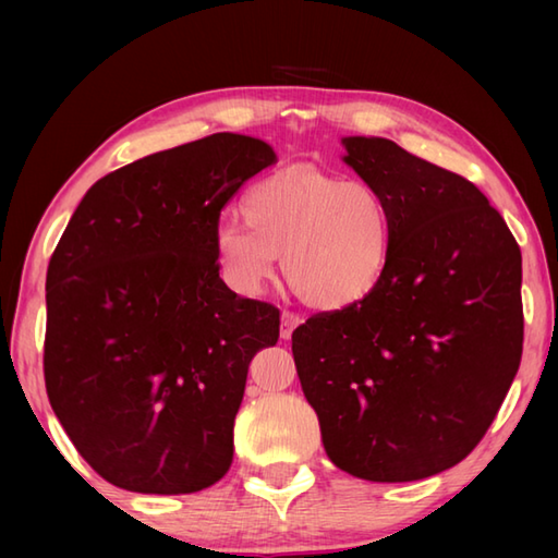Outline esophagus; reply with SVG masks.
Wrapping results in <instances>:
<instances>
[{"mask_svg": "<svg viewBox=\"0 0 558 558\" xmlns=\"http://www.w3.org/2000/svg\"><path fill=\"white\" fill-rule=\"evenodd\" d=\"M302 324V318L298 316V314H292V312H286L280 316V338L282 340H290L292 338V330L298 328Z\"/></svg>", "mask_w": 558, "mask_h": 558, "instance_id": "1", "label": "esophagus"}]
</instances>
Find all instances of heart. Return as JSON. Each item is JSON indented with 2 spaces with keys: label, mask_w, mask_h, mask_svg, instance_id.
<instances>
[{
  "label": "heart",
  "mask_w": 558,
  "mask_h": 558,
  "mask_svg": "<svg viewBox=\"0 0 558 558\" xmlns=\"http://www.w3.org/2000/svg\"><path fill=\"white\" fill-rule=\"evenodd\" d=\"M240 216L242 225L225 222L213 240L220 278L234 292L258 294L280 256L292 292L318 312L350 310L381 286L393 216L369 184L294 165L248 186Z\"/></svg>",
  "instance_id": "1"
}]
</instances>
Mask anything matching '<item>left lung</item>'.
<instances>
[{
  "label": "left lung",
  "mask_w": 558,
  "mask_h": 558,
  "mask_svg": "<svg viewBox=\"0 0 558 558\" xmlns=\"http://www.w3.org/2000/svg\"><path fill=\"white\" fill-rule=\"evenodd\" d=\"M342 146L393 216L390 264L364 302L294 330V364L336 468L369 482L424 480L472 453L513 384L523 258L465 177L388 138Z\"/></svg>",
  "instance_id": "obj_1"
}]
</instances>
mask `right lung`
I'll use <instances>...</instances> for the list:
<instances>
[{
	"label": "right lung",
	"instance_id": "obj_1",
	"mask_svg": "<svg viewBox=\"0 0 558 558\" xmlns=\"http://www.w3.org/2000/svg\"><path fill=\"white\" fill-rule=\"evenodd\" d=\"M213 134L93 184L47 266L45 388L83 460L114 487L192 494L232 465L248 362L280 312L225 286L220 210L276 162Z\"/></svg>",
	"mask_w": 558,
	"mask_h": 558
}]
</instances>
